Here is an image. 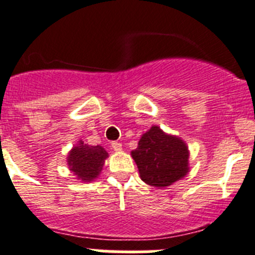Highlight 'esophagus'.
Listing matches in <instances>:
<instances>
[{"label": "esophagus", "instance_id": "obj_1", "mask_svg": "<svg viewBox=\"0 0 255 255\" xmlns=\"http://www.w3.org/2000/svg\"><path fill=\"white\" fill-rule=\"evenodd\" d=\"M111 147H112V149L115 150V152H120V150L123 149V144L119 143V141H112Z\"/></svg>", "mask_w": 255, "mask_h": 255}]
</instances>
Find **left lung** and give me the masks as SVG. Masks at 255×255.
Wrapping results in <instances>:
<instances>
[{"instance_id":"obj_1","label":"left lung","mask_w":255,"mask_h":255,"mask_svg":"<svg viewBox=\"0 0 255 255\" xmlns=\"http://www.w3.org/2000/svg\"><path fill=\"white\" fill-rule=\"evenodd\" d=\"M140 179L155 188H166L189 172V150L185 141L152 126L141 135L131 152Z\"/></svg>"}]
</instances>
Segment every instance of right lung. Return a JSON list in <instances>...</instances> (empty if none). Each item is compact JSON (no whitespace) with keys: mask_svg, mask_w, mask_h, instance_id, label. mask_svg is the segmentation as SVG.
Listing matches in <instances>:
<instances>
[{"mask_svg":"<svg viewBox=\"0 0 255 255\" xmlns=\"http://www.w3.org/2000/svg\"><path fill=\"white\" fill-rule=\"evenodd\" d=\"M107 157L108 153L101 145H88L80 140L69 152L67 164L78 180L93 181L96 177L100 176Z\"/></svg>","mask_w":255,"mask_h":255,"instance_id":"add662e5","label":"right lung"}]
</instances>
